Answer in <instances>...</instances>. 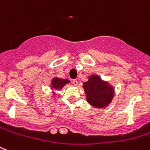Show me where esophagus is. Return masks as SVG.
I'll list each match as a JSON object with an SVG mask.
<instances>
[{
    "instance_id": "obj_1",
    "label": "esophagus",
    "mask_w": 150,
    "mask_h": 150,
    "mask_svg": "<svg viewBox=\"0 0 150 150\" xmlns=\"http://www.w3.org/2000/svg\"><path fill=\"white\" fill-rule=\"evenodd\" d=\"M72 82H73V85H75V86H77V85H78V83H79V82H78L77 80H73Z\"/></svg>"
}]
</instances>
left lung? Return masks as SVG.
<instances>
[{
	"mask_svg": "<svg viewBox=\"0 0 150 150\" xmlns=\"http://www.w3.org/2000/svg\"><path fill=\"white\" fill-rule=\"evenodd\" d=\"M82 86L87 102L93 108L105 109L114 99L115 94L114 86L103 80L98 75L94 74L88 76V81L83 83Z\"/></svg>",
	"mask_w": 150,
	"mask_h": 150,
	"instance_id": "obj_1",
	"label": "left lung"
}]
</instances>
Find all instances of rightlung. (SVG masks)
Listing matches in <instances>:
<instances>
[{"mask_svg":"<svg viewBox=\"0 0 150 150\" xmlns=\"http://www.w3.org/2000/svg\"><path fill=\"white\" fill-rule=\"evenodd\" d=\"M71 83L70 80L68 79H61V78L53 77L52 78V80L50 81V89L52 90V93L53 94L55 97L57 95L56 91H60L61 89L63 88V87L66 85L67 84Z\"/></svg>","mask_w":150,"mask_h":150,"instance_id":"obj_1","label":"right lung"}]
</instances>
